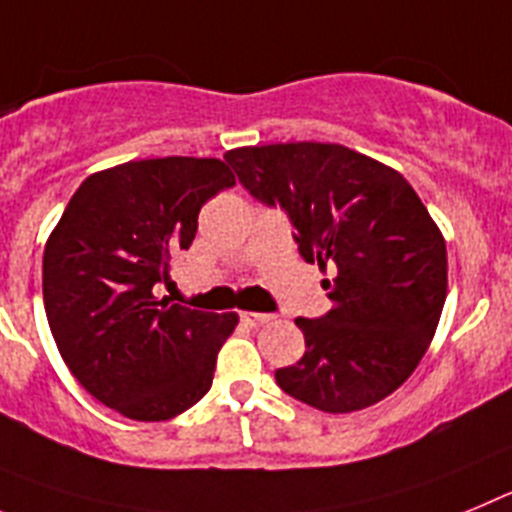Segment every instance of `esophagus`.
I'll return each instance as SVG.
<instances>
[{
  "mask_svg": "<svg viewBox=\"0 0 512 512\" xmlns=\"http://www.w3.org/2000/svg\"><path fill=\"white\" fill-rule=\"evenodd\" d=\"M270 319H273L270 313H257V311L242 313V324H247V326H262V324H267Z\"/></svg>",
  "mask_w": 512,
  "mask_h": 512,
  "instance_id": "34e87169",
  "label": "esophagus"
}]
</instances>
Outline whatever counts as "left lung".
I'll use <instances>...</instances> for the list:
<instances>
[{
    "mask_svg": "<svg viewBox=\"0 0 512 512\" xmlns=\"http://www.w3.org/2000/svg\"><path fill=\"white\" fill-rule=\"evenodd\" d=\"M239 183L280 204L331 311L296 319L306 354L275 372L280 388L324 413H354L403 385L434 339L446 301V242L398 170L336 142L234 147Z\"/></svg>",
    "mask_w": 512,
    "mask_h": 512,
    "instance_id": "1",
    "label": "left lung"
}]
</instances>
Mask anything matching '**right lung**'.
<instances>
[{"mask_svg": "<svg viewBox=\"0 0 512 512\" xmlns=\"http://www.w3.org/2000/svg\"><path fill=\"white\" fill-rule=\"evenodd\" d=\"M216 158L130 160L91 173L45 242L43 298L63 362L86 393L132 421H170L211 388L239 316L158 301L199 211L234 186Z\"/></svg>", "mask_w": 512, "mask_h": 512, "instance_id": "1", "label": "right lung"}]
</instances>
